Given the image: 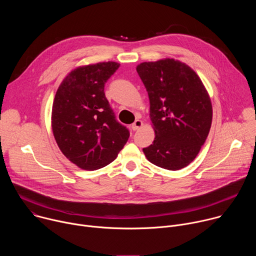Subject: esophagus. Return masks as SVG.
Here are the masks:
<instances>
[{
	"label": "esophagus",
	"instance_id": "1",
	"mask_svg": "<svg viewBox=\"0 0 256 256\" xmlns=\"http://www.w3.org/2000/svg\"><path fill=\"white\" fill-rule=\"evenodd\" d=\"M142 122L140 120H136L132 124V130H138L140 128H142Z\"/></svg>",
	"mask_w": 256,
	"mask_h": 256
}]
</instances>
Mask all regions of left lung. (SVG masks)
Returning a JSON list of instances; mask_svg holds the SVG:
<instances>
[{
  "label": "left lung",
  "mask_w": 256,
  "mask_h": 256,
  "mask_svg": "<svg viewBox=\"0 0 256 256\" xmlns=\"http://www.w3.org/2000/svg\"><path fill=\"white\" fill-rule=\"evenodd\" d=\"M150 100L155 140L142 151L151 163L179 170L198 156L208 134L212 108L196 72L186 64L165 58L136 66Z\"/></svg>",
  "instance_id": "obj_1"
}]
</instances>
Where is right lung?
Returning <instances> with one entry per match:
<instances>
[{
  "label": "right lung",
  "instance_id": "1",
  "mask_svg": "<svg viewBox=\"0 0 256 256\" xmlns=\"http://www.w3.org/2000/svg\"><path fill=\"white\" fill-rule=\"evenodd\" d=\"M120 64L98 62L72 70L54 100L52 126L62 154L85 170L112 163L130 138L105 97L104 86Z\"/></svg>",
  "mask_w": 256,
  "mask_h": 256
}]
</instances>
